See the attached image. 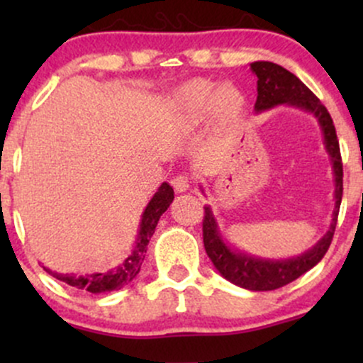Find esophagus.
Here are the masks:
<instances>
[{"label": "esophagus", "instance_id": "34e87169", "mask_svg": "<svg viewBox=\"0 0 363 363\" xmlns=\"http://www.w3.org/2000/svg\"><path fill=\"white\" fill-rule=\"evenodd\" d=\"M172 186L177 193H184L191 187V177L186 176V174H181V176L172 179Z\"/></svg>", "mask_w": 363, "mask_h": 363}]
</instances>
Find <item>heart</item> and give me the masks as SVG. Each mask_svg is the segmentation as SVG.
I'll use <instances>...</instances> for the list:
<instances>
[{
    "label": "heart",
    "instance_id": "1",
    "mask_svg": "<svg viewBox=\"0 0 363 363\" xmlns=\"http://www.w3.org/2000/svg\"><path fill=\"white\" fill-rule=\"evenodd\" d=\"M244 99L232 85L216 86L205 78L182 83L174 94V107L186 123H198L211 111L218 123H230L240 114Z\"/></svg>",
    "mask_w": 363,
    "mask_h": 363
}]
</instances>
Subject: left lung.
Here are the masks:
<instances>
[{
    "label": "left lung",
    "mask_w": 363,
    "mask_h": 363,
    "mask_svg": "<svg viewBox=\"0 0 363 363\" xmlns=\"http://www.w3.org/2000/svg\"><path fill=\"white\" fill-rule=\"evenodd\" d=\"M251 69L257 77V99L254 104V111L262 112L272 109L274 106L289 104V106L298 107V109L314 114L320 131H323L324 145H326V152L331 157L333 174H335L336 203L329 230L314 247L301 254V256L291 257V259H262V257H254L237 251V249H232L230 245L225 244L211 208L205 206L203 242H205L208 257L218 269V273L230 283L242 286V289L268 291L297 280L303 273L314 268L328 252L333 235H335L341 196H343V164H341L340 143L335 124H333L331 116L319 99L294 73H290L280 65H274L269 61H256L251 62Z\"/></svg>",
    "instance_id": "left-lung-1"
}]
</instances>
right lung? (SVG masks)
I'll list each match as a JSON object with an SVG mask.
<instances>
[{
    "instance_id": "1",
    "label": "right lung",
    "mask_w": 363,
    "mask_h": 363,
    "mask_svg": "<svg viewBox=\"0 0 363 363\" xmlns=\"http://www.w3.org/2000/svg\"><path fill=\"white\" fill-rule=\"evenodd\" d=\"M174 199V189L170 187L167 182H164L153 198L150 199V203L145 208L143 215H141V223H140V232L138 239H136L135 247L129 256L121 262L119 266L109 269V272L104 273H94V274H61L54 273L49 268L44 269L49 274H52L57 280L68 283L69 286H74L78 290L90 291V294H104V291H112L123 289L124 285H128L129 281H133L136 278V274L140 273L141 262L145 259V252H147V245L152 239L153 232H155V227L160 220L162 213L170 206Z\"/></svg>"
}]
</instances>
